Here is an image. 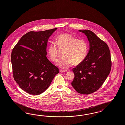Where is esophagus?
I'll return each instance as SVG.
<instances>
[{
    "instance_id": "obj_1",
    "label": "esophagus",
    "mask_w": 125,
    "mask_h": 125,
    "mask_svg": "<svg viewBox=\"0 0 125 125\" xmlns=\"http://www.w3.org/2000/svg\"><path fill=\"white\" fill-rule=\"evenodd\" d=\"M60 72H66L67 71V70H60Z\"/></svg>"
}]
</instances>
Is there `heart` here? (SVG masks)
Segmentation results:
<instances>
[{
    "label": "heart",
    "mask_w": 125,
    "mask_h": 125,
    "mask_svg": "<svg viewBox=\"0 0 125 125\" xmlns=\"http://www.w3.org/2000/svg\"><path fill=\"white\" fill-rule=\"evenodd\" d=\"M57 45L60 48H65L64 57L58 61L57 64L62 68L81 64L87 55L88 44L83 39H78L72 34L64 33L56 38ZM48 54L50 59L53 62L58 61V51L56 45L52 42L48 48Z\"/></svg>",
    "instance_id": "heart-1"
}]
</instances>
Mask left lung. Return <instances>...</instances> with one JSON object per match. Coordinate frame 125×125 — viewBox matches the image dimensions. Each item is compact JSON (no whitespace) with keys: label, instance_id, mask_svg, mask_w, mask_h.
I'll return each instance as SVG.
<instances>
[{"label":"left lung","instance_id":"1","mask_svg":"<svg viewBox=\"0 0 125 125\" xmlns=\"http://www.w3.org/2000/svg\"><path fill=\"white\" fill-rule=\"evenodd\" d=\"M87 36L90 48L84 60L73 69L75 77L72 85L77 92L89 94L101 87L110 74V49L105 42L88 30H79Z\"/></svg>","mask_w":125,"mask_h":125}]
</instances>
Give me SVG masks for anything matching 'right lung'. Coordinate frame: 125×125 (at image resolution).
I'll list each match as a JSON object with an SVG mask.
<instances>
[{
  "instance_id": "add662e5",
  "label": "right lung",
  "mask_w": 125,
  "mask_h": 125,
  "mask_svg": "<svg viewBox=\"0 0 125 125\" xmlns=\"http://www.w3.org/2000/svg\"><path fill=\"white\" fill-rule=\"evenodd\" d=\"M57 29L29 31L12 50L13 77L20 87L29 94L37 95L44 92L59 73V69L46 57L48 39Z\"/></svg>"
}]
</instances>
